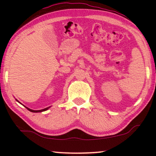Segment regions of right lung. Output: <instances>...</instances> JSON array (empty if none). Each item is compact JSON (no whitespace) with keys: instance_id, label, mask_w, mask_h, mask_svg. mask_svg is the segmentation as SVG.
<instances>
[{"instance_id":"1","label":"right lung","mask_w":156,"mask_h":156,"mask_svg":"<svg viewBox=\"0 0 156 156\" xmlns=\"http://www.w3.org/2000/svg\"><path fill=\"white\" fill-rule=\"evenodd\" d=\"M16 101H18V100H17V99H16ZM18 102H19V101H18ZM19 103H20V102H19ZM25 107L26 108L27 110L30 111V112H34V113H37V112H44V111L48 110V108H50V106H49V107H48V108H44V109H41V110H32V109H30V108H29L26 107V106H25Z\"/></svg>"}]
</instances>
